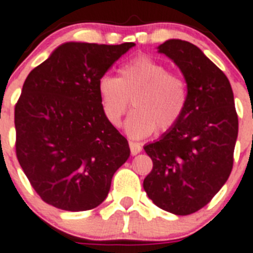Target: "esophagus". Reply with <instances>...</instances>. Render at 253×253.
<instances>
[{"mask_svg":"<svg viewBox=\"0 0 253 253\" xmlns=\"http://www.w3.org/2000/svg\"><path fill=\"white\" fill-rule=\"evenodd\" d=\"M128 145H130V150H131V154H132V156H136V154H139V153L141 152V149H143L139 143H133V141H130V143H128Z\"/></svg>","mask_w":253,"mask_h":253,"instance_id":"obj_1","label":"esophagus"}]
</instances>
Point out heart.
<instances>
[{"label": "heart", "instance_id": "heart-1", "mask_svg": "<svg viewBox=\"0 0 253 253\" xmlns=\"http://www.w3.org/2000/svg\"><path fill=\"white\" fill-rule=\"evenodd\" d=\"M104 118L113 127L121 125L132 99L133 112L125 122L131 139H145L158 128L167 131L181 120L188 105L185 81L150 56L141 55L120 69V76L104 74L97 81Z\"/></svg>", "mask_w": 253, "mask_h": 253}]
</instances>
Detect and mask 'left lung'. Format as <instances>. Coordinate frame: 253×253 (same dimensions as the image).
I'll return each mask as SVG.
<instances>
[{
    "mask_svg": "<svg viewBox=\"0 0 253 253\" xmlns=\"http://www.w3.org/2000/svg\"><path fill=\"white\" fill-rule=\"evenodd\" d=\"M157 48L181 71L188 105L172 128L144 146L153 169L143 186L159 209L185 216L205 207L229 179L238 116L230 82L201 48L182 40Z\"/></svg>",
    "mask_w": 253,
    "mask_h": 253,
    "instance_id": "8db88e82",
    "label": "left lung"
}]
</instances>
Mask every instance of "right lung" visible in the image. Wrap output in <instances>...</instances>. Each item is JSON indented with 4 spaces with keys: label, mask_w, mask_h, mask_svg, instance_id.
Instances as JSON below:
<instances>
[{
    "label": "right lung",
    "mask_w": 253,
    "mask_h": 253,
    "mask_svg": "<svg viewBox=\"0 0 253 253\" xmlns=\"http://www.w3.org/2000/svg\"><path fill=\"white\" fill-rule=\"evenodd\" d=\"M133 42H65L36 67L15 105L16 157L37 194L64 211L107 198L130 146L104 118L97 81Z\"/></svg>",
    "instance_id": "add662e5"
}]
</instances>
